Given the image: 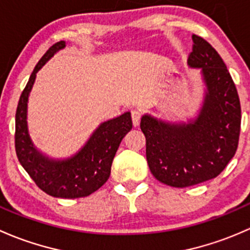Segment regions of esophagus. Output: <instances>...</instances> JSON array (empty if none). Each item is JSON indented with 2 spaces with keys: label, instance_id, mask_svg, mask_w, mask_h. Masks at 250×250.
I'll return each instance as SVG.
<instances>
[{
  "label": "esophagus",
  "instance_id": "1",
  "mask_svg": "<svg viewBox=\"0 0 250 250\" xmlns=\"http://www.w3.org/2000/svg\"><path fill=\"white\" fill-rule=\"evenodd\" d=\"M131 118H132L133 126H138L141 122V112L140 110H132L131 112Z\"/></svg>",
  "mask_w": 250,
  "mask_h": 250
}]
</instances>
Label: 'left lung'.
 Returning a JSON list of instances; mask_svg holds the SVG:
<instances>
[{
  "instance_id": "8db88e82",
  "label": "left lung",
  "mask_w": 250,
  "mask_h": 250,
  "mask_svg": "<svg viewBox=\"0 0 250 250\" xmlns=\"http://www.w3.org/2000/svg\"><path fill=\"white\" fill-rule=\"evenodd\" d=\"M188 63L202 68L207 85L197 119L178 125L150 115L141 120L150 172L159 182L174 188L191 187L219 176L236 154L241 132L240 97L218 51L192 35Z\"/></svg>"
}]
</instances>
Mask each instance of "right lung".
I'll return each mask as SVG.
<instances>
[{"instance_id":"1","label":"right lung","mask_w":250,"mask_h":250,"mask_svg":"<svg viewBox=\"0 0 250 250\" xmlns=\"http://www.w3.org/2000/svg\"><path fill=\"white\" fill-rule=\"evenodd\" d=\"M63 47L65 42L60 41L48 49L36 65L20 95L15 113V151L25 171L45 194L61 199H78L89 196L108 181L113 159L124 136L132 128V120L131 113L126 112L101 124L84 148L68 160H49L36 150L27 133L29 92L36 79V73Z\"/></svg>"}]
</instances>
